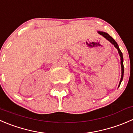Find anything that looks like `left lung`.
Instances as JSON below:
<instances>
[{"label": "left lung", "instance_id": "obj_1", "mask_svg": "<svg viewBox=\"0 0 133 133\" xmlns=\"http://www.w3.org/2000/svg\"><path fill=\"white\" fill-rule=\"evenodd\" d=\"M98 33H99L100 35L103 36L105 38H106L107 39L108 41H109V42H110V43H112V45H114V47H116V48L118 49V53H119V56H120V60H121V67H122V77H121V80L120 81H119V86H120L121 84V82H122V80H123V73H124V68H123V54H122V51H120V49H119V46H118V43H116V42L115 40H114V39H113L112 38L111 36H110V35H109V34H107V33H106V32H101V31H98ZM118 86V87H119Z\"/></svg>", "mask_w": 133, "mask_h": 133}]
</instances>
